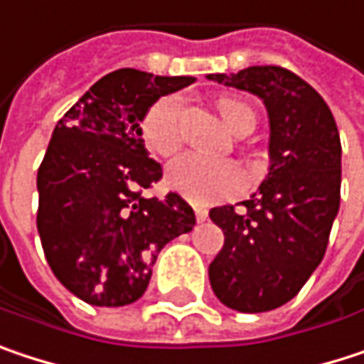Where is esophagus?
Here are the masks:
<instances>
[{
    "label": "esophagus",
    "mask_w": 364,
    "mask_h": 364,
    "mask_svg": "<svg viewBox=\"0 0 364 364\" xmlns=\"http://www.w3.org/2000/svg\"><path fill=\"white\" fill-rule=\"evenodd\" d=\"M195 215H197V222H205L207 220V209L205 207H195Z\"/></svg>",
    "instance_id": "1"
}]
</instances>
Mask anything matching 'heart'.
Returning <instances> with one entry per match:
<instances>
[{
	"label": "heart",
	"instance_id": "heart-1",
	"mask_svg": "<svg viewBox=\"0 0 364 364\" xmlns=\"http://www.w3.org/2000/svg\"><path fill=\"white\" fill-rule=\"evenodd\" d=\"M218 113L230 132L243 136L255 125V113L247 102L220 98ZM180 113L182 100L176 94L159 98L142 119L140 134L144 144L161 157H169L180 149ZM167 184L195 203H211L215 199L237 195L245 188V171L228 159H211L199 153H184L167 165Z\"/></svg>",
	"mask_w": 364,
	"mask_h": 364
}]
</instances>
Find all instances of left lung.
<instances>
[{"label": "left lung", "mask_w": 364, "mask_h": 364, "mask_svg": "<svg viewBox=\"0 0 364 364\" xmlns=\"http://www.w3.org/2000/svg\"><path fill=\"white\" fill-rule=\"evenodd\" d=\"M207 79L257 96L270 123V167L241 209L213 207L224 247L209 264L218 299L239 312L287 304L321 264L340 211L341 142L323 96L283 67H250Z\"/></svg>", "instance_id": "8db88e82"}]
</instances>
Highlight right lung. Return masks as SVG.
<instances>
[{
    "label": "right lung",
    "instance_id": "right-lung-1",
    "mask_svg": "<svg viewBox=\"0 0 364 364\" xmlns=\"http://www.w3.org/2000/svg\"><path fill=\"white\" fill-rule=\"evenodd\" d=\"M193 81L119 68L98 79L52 132L37 171V230L56 279L92 306L140 299L159 251L195 226V211L180 195L142 197L163 169L140 134L161 96Z\"/></svg>",
    "mask_w": 364,
    "mask_h": 364
}]
</instances>
